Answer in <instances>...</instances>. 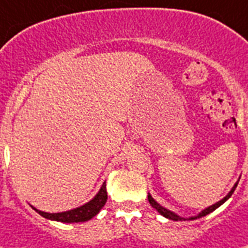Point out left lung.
I'll use <instances>...</instances> for the list:
<instances>
[{"instance_id": "1", "label": "left lung", "mask_w": 248, "mask_h": 248, "mask_svg": "<svg viewBox=\"0 0 248 248\" xmlns=\"http://www.w3.org/2000/svg\"><path fill=\"white\" fill-rule=\"evenodd\" d=\"M238 181H239V180H238ZM238 181H237V183L234 184V186H233V187H232V190H231L230 193L227 194V195L224 196V198H223L222 200H219V202H216V204H213V205L208 206V208H206V209L202 210V212H200L199 214H198V216H195V217H190L189 219H190V220H193V219H198V218H202V217H204V216H206V214H209V213H212L213 210H216L217 208H219V206L222 205L223 202H226L227 200L230 199L231 196H232V194L234 193V190H236L237 185H238ZM148 202H149V204H151V205H152L153 208H155V209H156L157 212L159 213V214H161V216L165 217V218H169V219H172V220H186V218H183V217L177 216V214H175V213L171 212V210L166 209V208H163V206L159 205L158 202H157L156 200L153 199L152 196L149 195V194H148Z\"/></svg>"}]
</instances>
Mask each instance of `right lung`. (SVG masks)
Listing matches in <instances>:
<instances>
[{
	"label": "right lung",
	"mask_w": 248,
	"mask_h": 248,
	"mask_svg": "<svg viewBox=\"0 0 248 248\" xmlns=\"http://www.w3.org/2000/svg\"><path fill=\"white\" fill-rule=\"evenodd\" d=\"M106 200H108V193H106V183H104L101 186V189L99 190V193L96 194L93 199L90 200L86 204H83L82 206L76 208V209L67 210V212L62 213H46L42 212V210L35 209L34 206H31V208L38 214L46 218V219L57 220V222L63 223H78L86 222V220H90L91 218H93L101 210L102 206L105 205Z\"/></svg>",
	"instance_id": "obj_1"
}]
</instances>
